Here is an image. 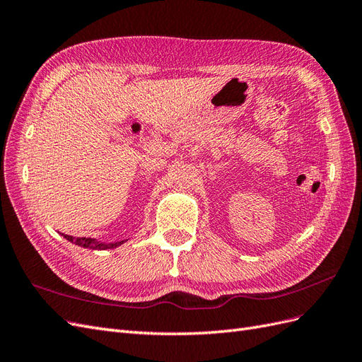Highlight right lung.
I'll use <instances>...</instances> for the list:
<instances>
[{"mask_svg":"<svg viewBox=\"0 0 362 362\" xmlns=\"http://www.w3.org/2000/svg\"><path fill=\"white\" fill-rule=\"evenodd\" d=\"M63 237L68 238L69 242H72V243H75V245H78V246H81V247H86V249H98V250L113 249V247H117L119 245L124 243V240H122V242H116V243H101V242H96L95 238H89V237H76V238H74L72 235H64V234H63Z\"/></svg>","mask_w":362,"mask_h":362,"instance_id":"add662e5","label":"right lung"}]
</instances>
